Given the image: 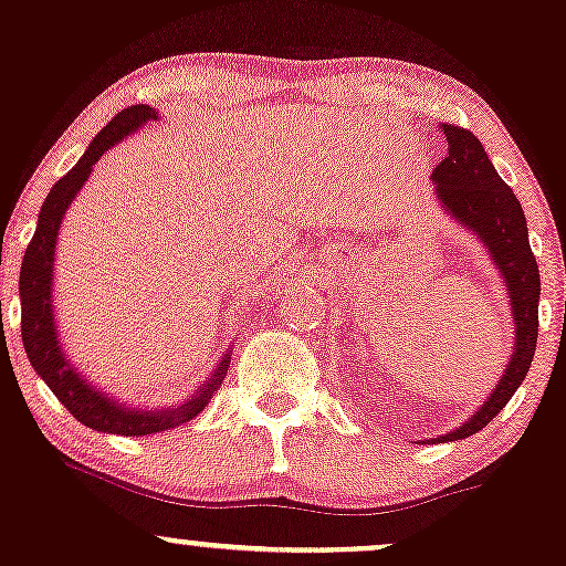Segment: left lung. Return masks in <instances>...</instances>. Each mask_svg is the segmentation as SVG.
Listing matches in <instances>:
<instances>
[{"instance_id": "1", "label": "left lung", "mask_w": 566, "mask_h": 566, "mask_svg": "<svg viewBox=\"0 0 566 566\" xmlns=\"http://www.w3.org/2000/svg\"><path fill=\"white\" fill-rule=\"evenodd\" d=\"M439 129L448 140V157L431 174L437 200L453 222L469 230L485 247L488 258L504 279L515 325L513 358L507 360V368L491 396L461 426L431 439V442H455V439L483 431L507 407L528 374L539 328V268L528 247V228L521 200L499 178L483 143L469 129L450 127V124H442Z\"/></svg>"}]
</instances>
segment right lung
<instances>
[{
  "mask_svg": "<svg viewBox=\"0 0 566 566\" xmlns=\"http://www.w3.org/2000/svg\"><path fill=\"white\" fill-rule=\"evenodd\" d=\"M159 113L148 105H133V108L116 113L99 135L86 146L83 157L67 176L59 178L48 192L43 208L38 213V230H34L32 243L27 247L21 263V279H18V295H21V338L27 358L32 363L40 379L51 388L53 396L70 409L75 420L83 426L103 433H122V437H146V433L168 431L181 423L198 418L211 401L213 392L224 382L230 368V355H222L206 382L181 403H170L163 409H143L129 407V403L116 401L111 392L99 390L97 385L88 382L83 371L73 366L62 347L56 328V312H53V263H56L59 230H62L64 213L78 198L83 184L92 176L94 165L108 154V148L138 133L143 124L157 122Z\"/></svg>",
  "mask_w": 566,
  "mask_h": 566,
  "instance_id": "right-lung-1",
  "label": "right lung"
}]
</instances>
